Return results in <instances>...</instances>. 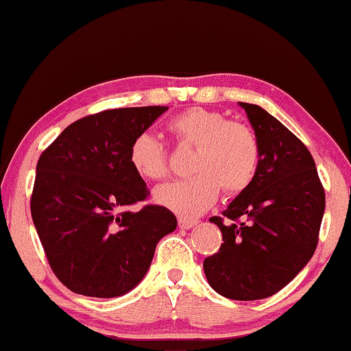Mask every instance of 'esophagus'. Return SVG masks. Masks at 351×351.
I'll return each instance as SVG.
<instances>
[{
  "instance_id": "obj_1",
  "label": "esophagus",
  "mask_w": 351,
  "mask_h": 351,
  "mask_svg": "<svg viewBox=\"0 0 351 351\" xmlns=\"http://www.w3.org/2000/svg\"><path fill=\"white\" fill-rule=\"evenodd\" d=\"M179 225H180V228L190 230V228H193V227H196V225H198V220H196V219L180 217V219H179Z\"/></svg>"
}]
</instances>
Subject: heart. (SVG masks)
Here are the masks:
<instances>
[{
	"instance_id": "b5f03b06",
	"label": "heart",
	"mask_w": 351,
	"mask_h": 351,
	"mask_svg": "<svg viewBox=\"0 0 351 351\" xmlns=\"http://www.w3.org/2000/svg\"><path fill=\"white\" fill-rule=\"evenodd\" d=\"M180 143L195 145L189 179L161 185L155 191L158 203L182 217H196L219 198L220 185L227 193H241L256 179L261 165V145L246 124L228 121L223 113L190 108L167 124ZM132 169L145 180L167 176V153L150 132H142L129 148Z\"/></svg>"
}]
</instances>
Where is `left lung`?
<instances>
[{"label": "left lung", "instance_id": "obj_1", "mask_svg": "<svg viewBox=\"0 0 351 351\" xmlns=\"http://www.w3.org/2000/svg\"><path fill=\"white\" fill-rule=\"evenodd\" d=\"M261 145L256 179L222 217L219 252L203 268L215 292L232 300H258L294 280L318 244L326 196L308 148L275 117L239 102Z\"/></svg>", "mask_w": 351, "mask_h": 351}]
</instances>
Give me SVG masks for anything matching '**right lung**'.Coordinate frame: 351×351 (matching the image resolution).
Instances as JSON below:
<instances>
[{"label": "right lung", "mask_w": 351, "mask_h": 351, "mask_svg": "<svg viewBox=\"0 0 351 351\" xmlns=\"http://www.w3.org/2000/svg\"><path fill=\"white\" fill-rule=\"evenodd\" d=\"M167 107L113 108L65 128L41 153L32 219L62 285L88 297H119L147 275L158 241L177 227L165 206H129L148 189L129 148Z\"/></svg>", "instance_id": "1"}]
</instances>
